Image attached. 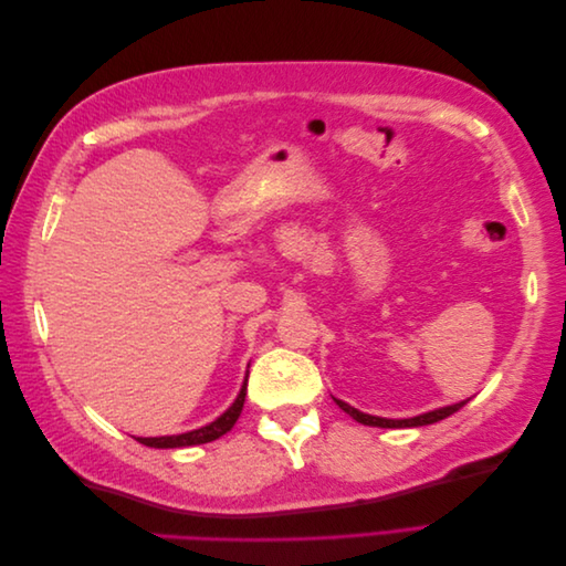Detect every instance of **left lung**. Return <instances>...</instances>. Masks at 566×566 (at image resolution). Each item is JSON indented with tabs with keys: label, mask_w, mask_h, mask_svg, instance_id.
I'll list each match as a JSON object with an SVG mask.
<instances>
[{
	"label": "left lung",
	"mask_w": 566,
	"mask_h": 566,
	"mask_svg": "<svg viewBox=\"0 0 566 566\" xmlns=\"http://www.w3.org/2000/svg\"><path fill=\"white\" fill-rule=\"evenodd\" d=\"M335 403H337L342 410H345V413H349L356 422L368 424V427H391V430H399V427H422V424L439 422V420H443V418L453 416L455 410H460L468 401H460V403H453V406H443V408L430 410V413H422V416H416V418H406V420H389V418L368 416V413H361V410H356L354 406H349V403H345V401H339V399H335Z\"/></svg>",
	"instance_id": "left-lung-1"
}]
</instances>
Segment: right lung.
<instances>
[{
  "label": "right lung",
  "instance_id": "obj_1",
  "mask_svg": "<svg viewBox=\"0 0 566 566\" xmlns=\"http://www.w3.org/2000/svg\"><path fill=\"white\" fill-rule=\"evenodd\" d=\"M245 394H248V375H245V382L241 387V394H238L235 401L229 406L227 413H221L214 422L205 424V427H200V430H193V432L172 434V437H136V441L144 443V447H153V449H181V447H198V443L214 441L221 434H227L235 424L238 416H241V410H243V403H245Z\"/></svg>",
  "mask_w": 566,
  "mask_h": 566
}]
</instances>
